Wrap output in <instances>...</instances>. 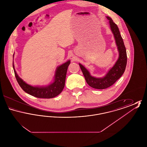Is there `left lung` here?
<instances>
[{
  "mask_svg": "<svg viewBox=\"0 0 147 147\" xmlns=\"http://www.w3.org/2000/svg\"><path fill=\"white\" fill-rule=\"evenodd\" d=\"M106 18L109 21L110 27L114 36L119 51V57L117 61L112 68L109 70L105 76L101 78L92 76L89 71L84 65L79 63L86 83L90 86L97 89H106L114 84L123 75L127 64V57L126 47L120 34L119 28L117 25L113 22L111 18L106 16Z\"/></svg>",
  "mask_w": 147,
  "mask_h": 147,
  "instance_id": "obj_1",
  "label": "left lung"
}]
</instances>
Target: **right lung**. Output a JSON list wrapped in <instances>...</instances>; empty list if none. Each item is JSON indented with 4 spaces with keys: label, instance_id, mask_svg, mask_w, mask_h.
Returning a JSON list of instances; mask_svg holds the SVG:
<instances>
[{
    "label": "right lung",
    "instance_id": "add662e5",
    "mask_svg": "<svg viewBox=\"0 0 147 147\" xmlns=\"http://www.w3.org/2000/svg\"><path fill=\"white\" fill-rule=\"evenodd\" d=\"M70 63V60H68L59 65L56 68L53 82L46 86H32L27 84L18 75L15 69L14 62L13 66L16 79L24 91L36 98H50L56 97L63 90L65 85L67 69Z\"/></svg>",
    "mask_w": 147,
    "mask_h": 147
}]
</instances>
